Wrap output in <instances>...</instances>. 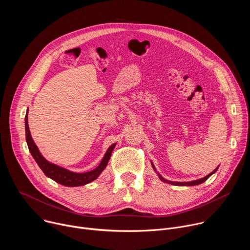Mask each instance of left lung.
Segmentation results:
<instances>
[{
  "label": "left lung",
  "instance_id": "1",
  "mask_svg": "<svg viewBox=\"0 0 250 250\" xmlns=\"http://www.w3.org/2000/svg\"><path fill=\"white\" fill-rule=\"evenodd\" d=\"M218 168H219V166L213 170L212 172H210L208 175H207L206 177H204V178H201V179H198V180H194V181H190V182H173V181H169V180H166V179H164V178L158 173V177H159V179L161 180V181H163V182H165V183H168V184H171V185H175V186H196V185H200V184H202V183H204L208 178H209L213 173H215L217 170H218Z\"/></svg>",
  "mask_w": 250,
  "mask_h": 250
}]
</instances>
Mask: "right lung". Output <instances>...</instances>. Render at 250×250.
<instances>
[{"label": "right lung", "instance_id": "add662e5", "mask_svg": "<svg viewBox=\"0 0 250 250\" xmlns=\"http://www.w3.org/2000/svg\"><path fill=\"white\" fill-rule=\"evenodd\" d=\"M27 115L28 114L26 113L25 118H24V125H25V140H26L29 152L32 155L35 162H37L38 165L40 166V168L43 171V173L48 178H50V179L55 181L56 183L61 184L66 187H78V186L87 185V184L93 182L94 180H96L97 178L100 176V174L104 170L106 165H108V162L111 158L112 152L116 146L115 144L112 145L108 148V150L105 151L100 164L95 169L88 171V172H84V173L73 172V171H70L66 168H63L61 166H58L54 163L49 162L42 156V154L41 153L37 145L34 144V141L30 134V131H29V127H28Z\"/></svg>", "mask_w": 250, "mask_h": 250}]
</instances>
